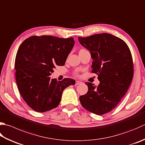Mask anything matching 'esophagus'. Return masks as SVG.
I'll use <instances>...</instances> for the list:
<instances>
[{
	"mask_svg": "<svg viewBox=\"0 0 145 145\" xmlns=\"http://www.w3.org/2000/svg\"><path fill=\"white\" fill-rule=\"evenodd\" d=\"M82 82L81 81H76V83H75V85H78V84H81Z\"/></svg>",
	"mask_w": 145,
	"mask_h": 145,
	"instance_id": "esophagus-1",
	"label": "esophagus"
}]
</instances>
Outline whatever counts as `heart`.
<instances>
[{
    "mask_svg": "<svg viewBox=\"0 0 145 145\" xmlns=\"http://www.w3.org/2000/svg\"><path fill=\"white\" fill-rule=\"evenodd\" d=\"M82 50H83V49H82Z\"/></svg>",
    "mask_w": 145,
    "mask_h": 145,
    "instance_id": "heart-1",
    "label": "heart"
}]
</instances>
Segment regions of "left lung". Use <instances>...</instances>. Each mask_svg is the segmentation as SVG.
<instances>
[{"label": "left lung", "mask_w": 145, "mask_h": 145, "mask_svg": "<svg viewBox=\"0 0 145 145\" xmlns=\"http://www.w3.org/2000/svg\"><path fill=\"white\" fill-rule=\"evenodd\" d=\"M79 42L90 52L93 73L98 76L97 86L86 83L88 91L80 97L81 105L97 115L110 112L126 93L133 78V61L124 40L108 33L79 37Z\"/></svg>", "instance_id": "left-lung-1"}]
</instances>
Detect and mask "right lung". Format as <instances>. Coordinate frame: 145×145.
<instances>
[{
    "label": "right lung",
    "instance_id": "1",
    "mask_svg": "<svg viewBox=\"0 0 145 145\" xmlns=\"http://www.w3.org/2000/svg\"><path fill=\"white\" fill-rule=\"evenodd\" d=\"M74 44L73 38L33 36L21 43L15 59L16 80L21 97L30 108L45 112L56 108L62 91L75 81L52 79L57 65H64Z\"/></svg>",
    "mask_w": 145,
    "mask_h": 145
}]
</instances>
